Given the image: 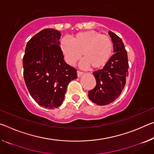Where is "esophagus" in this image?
Instances as JSON below:
<instances>
[{
    "instance_id": "esophagus-1",
    "label": "esophagus",
    "mask_w": 154,
    "mask_h": 154,
    "mask_svg": "<svg viewBox=\"0 0 154 154\" xmlns=\"http://www.w3.org/2000/svg\"><path fill=\"white\" fill-rule=\"evenodd\" d=\"M84 74V72H82V71H80V70H77V76L78 77H81L82 75Z\"/></svg>"
}]
</instances>
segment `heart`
Wrapping results in <instances>:
<instances>
[{
  "label": "heart",
  "mask_w": 154,
  "mask_h": 154,
  "mask_svg": "<svg viewBox=\"0 0 154 154\" xmlns=\"http://www.w3.org/2000/svg\"><path fill=\"white\" fill-rule=\"evenodd\" d=\"M61 49L66 61L73 65L82 57L84 60L82 65L84 67L92 66L94 68L104 66L110 59L113 44L108 36L95 31L80 32L71 40L63 38L60 41Z\"/></svg>",
  "instance_id": "1"
}]
</instances>
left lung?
Masks as SVG:
<instances>
[{
	"mask_svg": "<svg viewBox=\"0 0 154 154\" xmlns=\"http://www.w3.org/2000/svg\"><path fill=\"white\" fill-rule=\"evenodd\" d=\"M114 52L102 69L94 71L96 86L88 92V97L99 106L109 104L118 98L124 89L128 77V58L121 39L109 31Z\"/></svg>",
	"mask_w": 154,
	"mask_h": 154,
	"instance_id": "obj_1",
	"label": "left lung"
}]
</instances>
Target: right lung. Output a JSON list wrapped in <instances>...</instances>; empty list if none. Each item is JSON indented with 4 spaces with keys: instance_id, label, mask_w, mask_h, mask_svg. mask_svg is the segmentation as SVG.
Instances as JSON below:
<instances>
[{
    "instance_id": "obj_1",
    "label": "right lung",
    "mask_w": 154,
    "mask_h": 154,
    "mask_svg": "<svg viewBox=\"0 0 154 154\" xmlns=\"http://www.w3.org/2000/svg\"><path fill=\"white\" fill-rule=\"evenodd\" d=\"M61 33L45 29L26 44L23 64L24 79L29 93L40 106L54 109L61 106L77 69L66 64L60 46Z\"/></svg>"
}]
</instances>
